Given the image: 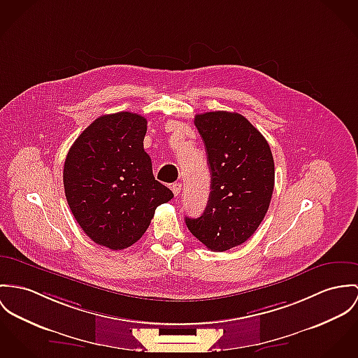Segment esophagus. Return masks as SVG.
Wrapping results in <instances>:
<instances>
[{"label": "esophagus", "mask_w": 358, "mask_h": 358, "mask_svg": "<svg viewBox=\"0 0 358 358\" xmlns=\"http://www.w3.org/2000/svg\"><path fill=\"white\" fill-rule=\"evenodd\" d=\"M171 190L173 192L175 196H178L179 193H180V190H182V185H180V183H173V185L171 186Z\"/></svg>", "instance_id": "34e87169"}]
</instances>
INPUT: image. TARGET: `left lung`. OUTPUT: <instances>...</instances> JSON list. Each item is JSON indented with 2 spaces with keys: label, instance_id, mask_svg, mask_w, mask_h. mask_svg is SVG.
Listing matches in <instances>:
<instances>
[{
  "label": "left lung",
  "instance_id": "8db88e82",
  "mask_svg": "<svg viewBox=\"0 0 358 358\" xmlns=\"http://www.w3.org/2000/svg\"><path fill=\"white\" fill-rule=\"evenodd\" d=\"M210 171V193L202 216L186 217L195 238L213 252L246 242L269 208L275 164L266 139L245 116L226 112L195 115Z\"/></svg>",
  "mask_w": 358,
  "mask_h": 358
}]
</instances>
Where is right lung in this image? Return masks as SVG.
<instances>
[{"mask_svg":"<svg viewBox=\"0 0 358 358\" xmlns=\"http://www.w3.org/2000/svg\"><path fill=\"white\" fill-rule=\"evenodd\" d=\"M148 122L131 112L103 115L83 131L65 159V196L78 224L97 245L122 250L149 227L173 193L157 182L143 150Z\"/></svg>","mask_w":358,"mask_h":358,"instance_id":"obj_1","label":"right lung"}]
</instances>
